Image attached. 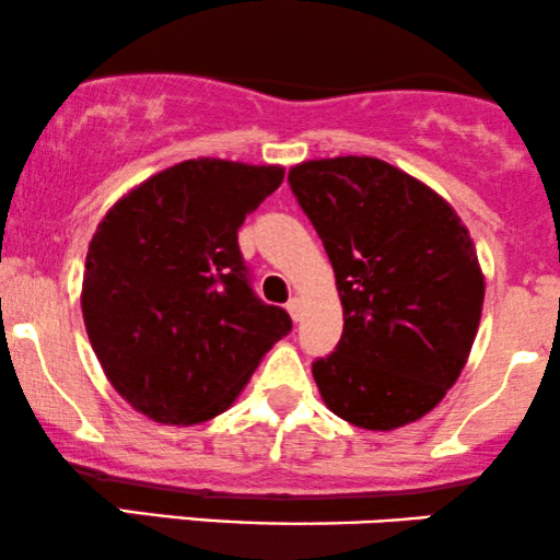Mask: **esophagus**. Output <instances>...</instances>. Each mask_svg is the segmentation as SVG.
Instances as JSON below:
<instances>
[{
    "label": "esophagus",
    "instance_id": "esophagus-1",
    "mask_svg": "<svg viewBox=\"0 0 560 560\" xmlns=\"http://www.w3.org/2000/svg\"><path fill=\"white\" fill-rule=\"evenodd\" d=\"M287 310H289V315H292L294 320H300L302 318V300L300 298H292L287 302Z\"/></svg>",
    "mask_w": 560,
    "mask_h": 560
}]
</instances>
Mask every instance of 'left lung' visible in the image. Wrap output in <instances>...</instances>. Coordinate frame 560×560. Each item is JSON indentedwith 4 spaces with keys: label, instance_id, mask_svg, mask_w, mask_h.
<instances>
[{
    "label": "left lung",
    "instance_id": "obj_1",
    "mask_svg": "<svg viewBox=\"0 0 560 560\" xmlns=\"http://www.w3.org/2000/svg\"><path fill=\"white\" fill-rule=\"evenodd\" d=\"M294 198L334 266L345 331L313 378L336 417L394 430L425 417L467 365L485 276L467 226L420 179L373 156L302 161Z\"/></svg>",
    "mask_w": 560,
    "mask_h": 560
}]
</instances>
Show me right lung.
<instances>
[{
  "mask_svg": "<svg viewBox=\"0 0 560 560\" xmlns=\"http://www.w3.org/2000/svg\"><path fill=\"white\" fill-rule=\"evenodd\" d=\"M281 166L190 159L109 208L85 255L83 320L106 378L161 425L232 407L262 354L292 331L255 298L237 232Z\"/></svg>",
  "mask_w": 560,
  "mask_h": 560,
  "instance_id": "right-lung-1",
  "label": "right lung"
}]
</instances>
